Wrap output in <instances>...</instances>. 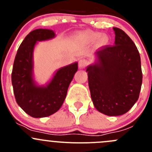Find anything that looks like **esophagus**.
<instances>
[{
	"mask_svg": "<svg viewBox=\"0 0 152 152\" xmlns=\"http://www.w3.org/2000/svg\"><path fill=\"white\" fill-rule=\"evenodd\" d=\"M87 65H88V62H87V59H82L79 60V67L80 69H85L87 66Z\"/></svg>",
	"mask_w": 152,
	"mask_h": 152,
	"instance_id": "obj_1",
	"label": "esophagus"
}]
</instances>
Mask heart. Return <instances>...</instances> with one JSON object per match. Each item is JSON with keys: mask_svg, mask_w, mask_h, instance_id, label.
<instances>
[{"mask_svg": "<svg viewBox=\"0 0 152 152\" xmlns=\"http://www.w3.org/2000/svg\"><path fill=\"white\" fill-rule=\"evenodd\" d=\"M84 35H85V37L87 39L90 41L96 40V39H98L101 37V34L99 33L93 31H86L84 34ZM99 42H100L101 45H105V44L108 42V37L105 36V35L102 36L100 38V40H99Z\"/></svg>", "mask_w": 152, "mask_h": 152, "instance_id": "b5f03b06", "label": "heart"}]
</instances>
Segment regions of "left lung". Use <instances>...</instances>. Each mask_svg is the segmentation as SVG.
<instances>
[{
    "label": "left lung",
    "instance_id": "left-lung-1",
    "mask_svg": "<svg viewBox=\"0 0 152 152\" xmlns=\"http://www.w3.org/2000/svg\"><path fill=\"white\" fill-rule=\"evenodd\" d=\"M115 45L102 47L98 60L87 67L91 99L96 110L109 116L125 114L137 101L142 74L138 50L131 38L114 27Z\"/></svg>",
    "mask_w": 152,
    "mask_h": 152
}]
</instances>
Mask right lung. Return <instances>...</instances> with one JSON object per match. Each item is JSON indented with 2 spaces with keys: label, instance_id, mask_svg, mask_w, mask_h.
Wrapping results in <instances>:
<instances>
[{
  "label": "right lung",
  "instance_id": "1",
  "mask_svg": "<svg viewBox=\"0 0 152 152\" xmlns=\"http://www.w3.org/2000/svg\"><path fill=\"white\" fill-rule=\"evenodd\" d=\"M55 37L53 31L39 28L32 31L20 45L14 61L12 83L18 104L33 118H44L60 109L67 89L78 70V63L67 65L56 71L46 86H38L33 79V51L38 41Z\"/></svg>",
  "mask_w": 152,
  "mask_h": 152
}]
</instances>
